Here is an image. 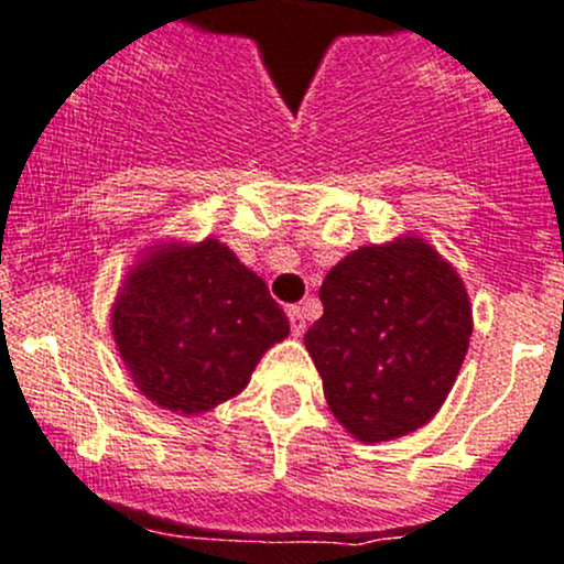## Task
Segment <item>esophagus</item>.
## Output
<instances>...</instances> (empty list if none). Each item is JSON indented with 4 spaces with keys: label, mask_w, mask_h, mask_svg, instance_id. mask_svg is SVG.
Wrapping results in <instances>:
<instances>
[{
    "label": "esophagus",
    "mask_w": 564,
    "mask_h": 564,
    "mask_svg": "<svg viewBox=\"0 0 564 564\" xmlns=\"http://www.w3.org/2000/svg\"><path fill=\"white\" fill-rule=\"evenodd\" d=\"M288 321H290V330H293V336H301L306 330V317L301 306H290Z\"/></svg>",
    "instance_id": "1"
}]
</instances>
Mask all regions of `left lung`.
Masks as SVG:
<instances>
[{"label":"left lung","mask_w":564,"mask_h":564,"mask_svg":"<svg viewBox=\"0 0 564 564\" xmlns=\"http://www.w3.org/2000/svg\"><path fill=\"white\" fill-rule=\"evenodd\" d=\"M323 317L304 345L336 421L361 443H386L432 421L473 336L456 269L404 236L347 254L321 288Z\"/></svg>","instance_id":"obj_1"}]
</instances>
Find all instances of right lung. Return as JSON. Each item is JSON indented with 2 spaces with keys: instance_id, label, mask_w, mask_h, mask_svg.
<instances>
[{
  "instance_id": "add662e5",
  "label": "right lung",
  "mask_w": 564,
  "mask_h": 564,
  "mask_svg": "<svg viewBox=\"0 0 564 564\" xmlns=\"http://www.w3.org/2000/svg\"><path fill=\"white\" fill-rule=\"evenodd\" d=\"M116 347L149 402L197 415L247 388L288 315L217 239L149 247L110 312Z\"/></svg>"
}]
</instances>
